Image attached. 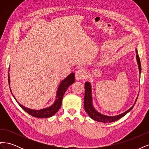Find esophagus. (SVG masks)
<instances>
[{
    "mask_svg": "<svg viewBox=\"0 0 149 149\" xmlns=\"http://www.w3.org/2000/svg\"><path fill=\"white\" fill-rule=\"evenodd\" d=\"M76 79L77 80H81L86 77V72L84 69H79L76 72L75 74Z\"/></svg>",
    "mask_w": 149,
    "mask_h": 149,
    "instance_id": "1",
    "label": "esophagus"
}]
</instances>
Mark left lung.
I'll list each match as a JSON object with an SVG mask.
<instances>
[{
	"instance_id": "8db88e82",
	"label": "left lung",
	"mask_w": 149,
	"mask_h": 149,
	"mask_svg": "<svg viewBox=\"0 0 149 149\" xmlns=\"http://www.w3.org/2000/svg\"><path fill=\"white\" fill-rule=\"evenodd\" d=\"M136 58H137V64L139 66V73L141 74V61L139 59V56L137 54V50L136 49ZM85 93H84V107L86 112H87L90 118H92L93 120H96L97 122H101V123H112V122H114L119 120L121 118H123L126 114L128 113V112L131 111L133 108L134 106L136 104L137 97L135 101L134 104L128 109L127 111L124 112V113H122L119 115L116 116H107L100 114V112H98L93 106V102H92V95H91V84L89 82H86L85 83Z\"/></svg>"
}]
</instances>
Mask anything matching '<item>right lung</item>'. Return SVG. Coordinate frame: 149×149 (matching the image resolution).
Listing matches in <instances>:
<instances>
[{
    "label": "right lung",
    "instance_id": "1",
    "mask_svg": "<svg viewBox=\"0 0 149 149\" xmlns=\"http://www.w3.org/2000/svg\"><path fill=\"white\" fill-rule=\"evenodd\" d=\"M9 69H10V68H9ZM9 69H8V71H9ZM8 73H9V72H8ZM74 79H75L74 78V73H72L68 76H67V77L63 81H62V82L60 83L59 87H58V89L56 101L54 102V104L52 106H49V107H47V108H45V109H40V110L30 109H29V108H27V107H25V106L21 105L17 101L14 96H13V94L12 93L10 88V91L12 93V96H13V97L15 98V100H16L17 103L19 104V105L25 112H27V113L29 114L30 115L35 117V118H49V117H52L55 113H56V112H58V110L60 109V108L61 106V102H62V100H63V96H64V94L65 93L67 89L73 83H74V81H75ZM8 83L10 84L9 74H8Z\"/></svg>",
    "mask_w": 149,
    "mask_h": 149
}]
</instances>
